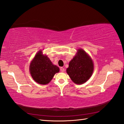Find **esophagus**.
Returning <instances> with one entry per match:
<instances>
[{"instance_id":"esophagus-1","label":"esophagus","mask_w":124,"mask_h":124,"mask_svg":"<svg viewBox=\"0 0 124 124\" xmlns=\"http://www.w3.org/2000/svg\"><path fill=\"white\" fill-rule=\"evenodd\" d=\"M60 70H61V71H62V72H64V71H65V69H64V67H61L60 68Z\"/></svg>"}]
</instances>
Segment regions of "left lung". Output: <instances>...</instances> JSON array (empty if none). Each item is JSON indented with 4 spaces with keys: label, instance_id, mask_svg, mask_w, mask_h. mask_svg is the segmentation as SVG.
<instances>
[{
    "label": "left lung",
    "instance_id": "obj_1",
    "mask_svg": "<svg viewBox=\"0 0 124 124\" xmlns=\"http://www.w3.org/2000/svg\"><path fill=\"white\" fill-rule=\"evenodd\" d=\"M94 64L91 58L83 49H78L69 63L66 72L74 83L82 84L92 76Z\"/></svg>",
    "mask_w": 124,
    "mask_h": 124
}]
</instances>
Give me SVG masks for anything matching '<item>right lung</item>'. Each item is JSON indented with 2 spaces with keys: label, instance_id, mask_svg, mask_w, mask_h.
I'll use <instances>...</instances> for the list:
<instances>
[{
  "label": "right lung",
  "instance_id": "obj_1",
  "mask_svg": "<svg viewBox=\"0 0 124 124\" xmlns=\"http://www.w3.org/2000/svg\"><path fill=\"white\" fill-rule=\"evenodd\" d=\"M59 71V67L54 65L47 56L42 54V50L38 52L30 65L32 78L41 85L48 84L54 74Z\"/></svg>",
  "mask_w": 124,
  "mask_h": 124
}]
</instances>
